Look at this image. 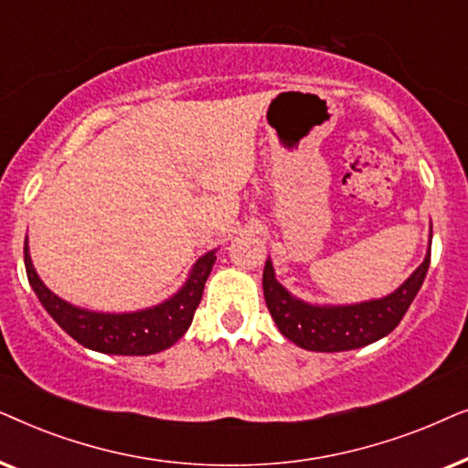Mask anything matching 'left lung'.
Listing matches in <instances>:
<instances>
[{
  "label": "left lung",
  "instance_id": "obj_1",
  "mask_svg": "<svg viewBox=\"0 0 468 468\" xmlns=\"http://www.w3.org/2000/svg\"><path fill=\"white\" fill-rule=\"evenodd\" d=\"M432 240V234H431ZM431 266V249L415 272L389 296L357 304H309L298 300L274 277L272 261L266 260L264 298L281 335L309 351H349L388 336L405 317L424 283Z\"/></svg>",
  "mask_w": 468,
  "mask_h": 468
}]
</instances>
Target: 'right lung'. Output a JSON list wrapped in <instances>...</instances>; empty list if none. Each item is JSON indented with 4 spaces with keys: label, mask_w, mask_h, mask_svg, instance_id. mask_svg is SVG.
<instances>
[{
    "label": "right lung",
    "mask_w": 468,
    "mask_h": 468,
    "mask_svg": "<svg viewBox=\"0 0 468 468\" xmlns=\"http://www.w3.org/2000/svg\"><path fill=\"white\" fill-rule=\"evenodd\" d=\"M215 251H208L196 261L185 285L175 296L151 309L133 313H98L66 303L37 277L31 264L27 240H25V271L31 290L36 292L48 315L82 347L114 356H151L172 347L187 332L202 300L204 283L213 271Z\"/></svg>",
    "instance_id": "right-lung-1"
}]
</instances>
